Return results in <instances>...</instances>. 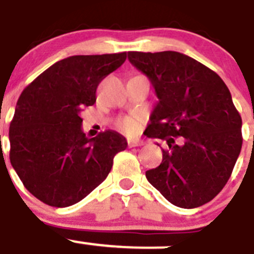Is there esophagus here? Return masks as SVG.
I'll list each match as a JSON object with an SVG mask.
<instances>
[{"label":"esophagus","mask_w":254,"mask_h":254,"mask_svg":"<svg viewBox=\"0 0 254 254\" xmlns=\"http://www.w3.org/2000/svg\"><path fill=\"white\" fill-rule=\"evenodd\" d=\"M144 144V142L143 140H129L127 142V147L129 148H133V147H139V145H143Z\"/></svg>","instance_id":"1"}]
</instances>
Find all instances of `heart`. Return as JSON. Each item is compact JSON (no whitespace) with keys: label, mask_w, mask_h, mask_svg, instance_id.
I'll use <instances>...</instances> for the list:
<instances>
[{"label":"heart","mask_w":254,"mask_h":254,"mask_svg":"<svg viewBox=\"0 0 254 254\" xmlns=\"http://www.w3.org/2000/svg\"><path fill=\"white\" fill-rule=\"evenodd\" d=\"M142 119L139 116H127L119 121V127L127 134H134L139 130Z\"/></svg>","instance_id":"heart-1"}]
</instances>
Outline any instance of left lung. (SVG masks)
<instances>
[{"instance_id":"obj_1","label":"left lung","mask_w":254,"mask_h":254,"mask_svg":"<svg viewBox=\"0 0 254 254\" xmlns=\"http://www.w3.org/2000/svg\"><path fill=\"white\" fill-rule=\"evenodd\" d=\"M127 59L147 75L158 98L147 136L167 144L147 180L182 208L212 200L228 183L243 143L230 90L215 71L180 52H127Z\"/></svg>"}]
</instances>
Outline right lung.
<instances>
[{
    "label": "right lung",
    "instance_id": "right-lung-1",
    "mask_svg": "<svg viewBox=\"0 0 254 254\" xmlns=\"http://www.w3.org/2000/svg\"><path fill=\"white\" fill-rule=\"evenodd\" d=\"M127 52L79 55L57 61L20 94L11 120L10 161L35 198L52 207L78 203L111 171L127 139L106 130L88 138L81 107L96 102L103 78L120 67Z\"/></svg>",
    "mask_w": 254,
    "mask_h": 254
}]
</instances>
